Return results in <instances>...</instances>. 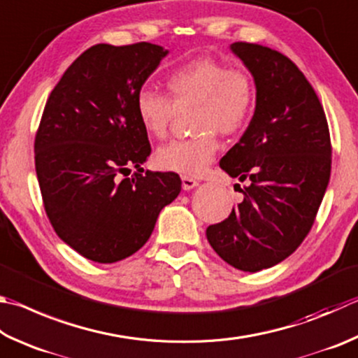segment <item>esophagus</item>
Instances as JSON below:
<instances>
[{"mask_svg": "<svg viewBox=\"0 0 358 358\" xmlns=\"http://www.w3.org/2000/svg\"><path fill=\"white\" fill-rule=\"evenodd\" d=\"M181 185H183V189L185 191H191V189H194V187L199 185V181L196 178L186 177V175H185V177H181Z\"/></svg>", "mask_w": 358, "mask_h": 358, "instance_id": "esophagus-1", "label": "esophagus"}]
</instances>
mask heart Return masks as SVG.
<instances>
[{
    "label": "heart",
    "instance_id": "1",
    "mask_svg": "<svg viewBox=\"0 0 358 358\" xmlns=\"http://www.w3.org/2000/svg\"><path fill=\"white\" fill-rule=\"evenodd\" d=\"M167 96L152 89L136 95V114L152 138L161 139L177 113L192 114L191 139L172 141L155 153L161 171L199 175L219 148L216 133L229 136L244 129L255 113L257 87L250 71L229 67L211 56H199L169 71Z\"/></svg>",
    "mask_w": 358,
    "mask_h": 358
}]
</instances>
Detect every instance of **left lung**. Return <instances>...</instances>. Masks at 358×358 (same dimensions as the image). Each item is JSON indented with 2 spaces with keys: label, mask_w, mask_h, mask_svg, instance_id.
<instances>
[{
  "label": "left lung",
  "mask_w": 358,
  "mask_h": 358,
  "mask_svg": "<svg viewBox=\"0 0 358 358\" xmlns=\"http://www.w3.org/2000/svg\"><path fill=\"white\" fill-rule=\"evenodd\" d=\"M230 50L253 76L257 105L219 166L247 186L206 238L233 268L258 272L288 258L308 235L329 185L332 147L321 101L294 62L257 43Z\"/></svg>",
  "instance_id": "left-lung-1"
}]
</instances>
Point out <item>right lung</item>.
I'll list each match as a JSON object with an SVG mask.
<instances>
[{
    "label": "right lung",
    "instance_id": "1",
    "mask_svg": "<svg viewBox=\"0 0 358 358\" xmlns=\"http://www.w3.org/2000/svg\"><path fill=\"white\" fill-rule=\"evenodd\" d=\"M167 53L148 42L94 45L45 105L34 142L45 211L57 236L95 263L138 252L181 191L177 173L141 167L152 147L136 95ZM131 166L138 172L128 178Z\"/></svg>",
    "mask_w": 358,
    "mask_h": 358
}]
</instances>
